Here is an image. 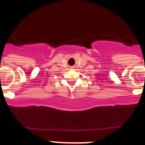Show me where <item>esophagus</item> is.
Listing matches in <instances>:
<instances>
[{
	"instance_id": "34e87169",
	"label": "esophagus",
	"mask_w": 145,
	"mask_h": 145,
	"mask_svg": "<svg viewBox=\"0 0 145 145\" xmlns=\"http://www.w3.org/2000/svg\"><path fill=\"white\" fill-rule=\"evenodd\" d=\"M74 67H70V69H73Z\"/></svg>"
}]
</instances>
